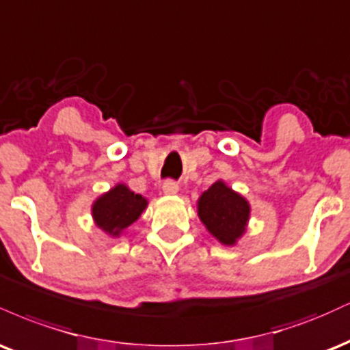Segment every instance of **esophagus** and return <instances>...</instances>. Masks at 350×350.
<instances>
[{
	"label": "esophagus",
	"instance_id": "esophagus-1",
	"mask_svg": "<svg viewBox=\"0 0 350 350\" xmlns=\"http://www.w3.org/2000/svg\"><path fill=\"white\" fill-rule=\"evenodd\" d=\"M163 192L166 196H174L179 192V186L178 183H174V180H166V183L163 184Z\"/></svg>",
	"mask_w": 350,
	"mask_h": 350
}]
</instances>
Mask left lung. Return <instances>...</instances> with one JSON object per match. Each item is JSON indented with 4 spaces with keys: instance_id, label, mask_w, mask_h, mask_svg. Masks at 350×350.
<instances>
[{
    "instance_id": "obj_1",
    "label": "left lung",
    "mask_w": 350,
    "mask_h": 350,
    "mask_svg": "<svg viewBox=\"0 0 350 350\" xmlns=\"http://www.w3.org/2000/svg\"><path fill=\"white\" fill-rule=\"evenodd\" d=\"M198 215L208 234L222 245L234 247L242 239L250 220V204L242 194L215 180L198 200Z\"/></svg>"
}]
</instances>
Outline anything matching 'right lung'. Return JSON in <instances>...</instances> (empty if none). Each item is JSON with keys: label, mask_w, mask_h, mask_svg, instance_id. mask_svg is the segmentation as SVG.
<instances>
[{"label": "right lung", "mask_w": 350, "mask_h": 350, "mask_svg": "<svg viewBox=\"0 0 350 350\" xmlns=\"http://www.w3.org/2000/svg\"><path fill=\"white\" fill-rule=\"evenodd\" d=\"M146 207L148 200L143 196L135 194L126 184L118 183L94 200L92 217L100 230L118 239L131 224L139 219Z\"/></svg>", "instance_id": "add662e5"}]
</instances>
